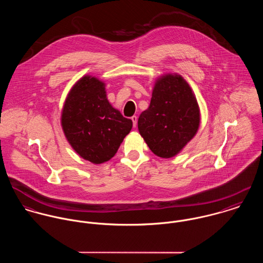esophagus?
<instances>
[{
  "mask_svg": "<svg viewBox=\"0 0 263 263\" xmlns=\"http://www.w3.org/2000/svg\"><path fill=\"white\" fill-rule=\"evenodd\" d=\"M130 119L133 120V124H134V126L136 127V126H137V124H138V117H137V116H134V117H132Z\"/></svg>",
  "mask_w": 263,
  "mask_h": 263,
  "instance_id": "obj_1",
  "label": "esophagus"
}]
</instances>
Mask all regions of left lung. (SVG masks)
<instances>
[{"label":"left lung","instance_id":"obj_1","mask_svg":"<svg viewBox=\"0 0 263 263\" xmlns=\"http://www.w3.org/2000/svg\"><path fill=\"white\" fill-rule=\"evenodd\" d=\"M199 123L200 110L191 87L182 76L167 74L158 79L138 127L151 151L168 159L191 141Z\"/></svg>","mask_w":263,"mask_h":263}]
</instances>
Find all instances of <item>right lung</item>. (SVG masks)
I'll list each match as a JSON object with an SVG mask.
<instances>
[{
	"instance_id": "add662e5",
	"label": "right lung",
	"mask_w": 263,
	"mask_h": 263,
	"mask_svg": "<svg viewBox=\"0 0 263 263\" xmlns=\"http://www.w3.org/2000/svg\"><path fill=\"white\" fill-rule=\"evenodd\" d=\"M61 124L74 151L93 164L109 161L133 127L106 98L104 83L84 76L65 100Z\"/></svg>"
}]
</instances>
